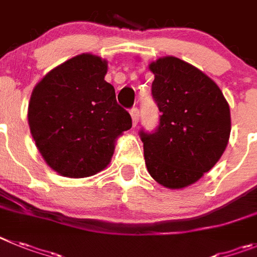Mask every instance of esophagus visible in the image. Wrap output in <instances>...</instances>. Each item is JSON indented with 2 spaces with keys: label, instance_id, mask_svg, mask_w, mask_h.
<instances>
[{
  "label": "esophagus",
  "instance_id": "1",
  "mask_svg": "<svg viewBox=\"0 0 257 257\" xmlns=\"http://www.w3.org/2000/svg\"><path fill=\"white\" fill-rule=\"evenodd\" d=\"M131 116H132V120H133V125H136V124L138 123V120H140V110H138V107H132L131 108Z\"/></svg>",
  "mask_w": 257,
  "mask_h": 257
}]
</instances>
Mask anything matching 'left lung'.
<instances>
[{"mask_svg":"<svg viewBox=\"0 0 257 257\" xmlns=\"http://www.w3.org/2000/svg\"><path fill=\"white\" fill-rule=\"evenodd\" d=\"M156 129H141L147 170L168 188H183L207 173L223 155L230 134L229 105L216 83L177 57L150 65Z\"/></svg>","mask_w":257,"mask_h":257,"instance_id":"obj_1","label":"left lung"}]
</instances>
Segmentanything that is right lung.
<instances>
[{
  "label": "right lung",
  "instance_id": "1",
  "mask_svg": "<svg viewBox=\"0 0 257 257\" xmlns=\"http://www.w3.org/2000/svg\"><path fill=\"white\" fill-rule=\"evenodd\" d=\"M107 62L83 54L51 70L36 88L28 120L39 152L59 174L91 177L108 165L132 117L105 80Z\"/></svg>",
  "mask_w": 257,
  "mask_h": 257
}]
</instances>
